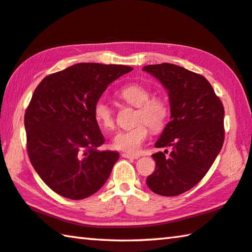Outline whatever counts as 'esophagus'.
Wrapping results in <instances>:
<instances>
[{
  "label": "esophagus",
  "instance_id": "34e87169",
  "mask_svg": "<svg viewBox=\"0 0 252 252\" xmlns=\"http://www.w3.org/2000/svg\"><path fill=\"white\" fill-rule=\"evenodd\" d=\"M123 158H126V159H138L139 156L136 155H130V153H122Z\"/></svg>",
  "mask_w": 252,
  "mask_h": 252
}]
</instances>
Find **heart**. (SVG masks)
Here are the masks:
<instances>
[{"label": "heart", "instance_id": "1", "mask_svg": "<svg viewBox=\"0 0 252 252\" xmlns=\"http://www.w3.org/2000/svg\"><path fill=\"white\" fill-rule=\"evenodd\" d=\"M119 99L136 109L134 126L117 133L113 146L119 150L135 152L141 148L149 136L150 129L160 132L167 126L170 116V106L164 96L151 95V90L140 83H130L117 92ZM93 117L102 130L110 132L116 129V116L111 106L103 100H99L93 108Z\"/></svg>", "mask_w": 252, "mask_h": 252}]
</instances>
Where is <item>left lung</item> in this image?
<instances>
[{"label": "left lung", "instance_id": "8db88e82", "mask_svg": "<svg viewBox=\"0 0 252 252\" xmlns=\"http://www.w3.org/2000/svg\"><path fill=\"white\" fill-rule=\"evenodd\" d=\"M169 91L171 120L156 148L172 150L152 155L156 170L147 178L153 192L176 197L202 180L224 141V108L203 75L170 63L142 67Z\"/></svg>", "mask_w": 252, "mask_h": 252}]
</instances>
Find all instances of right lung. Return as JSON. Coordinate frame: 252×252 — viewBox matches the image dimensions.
<instances>
[{
  "label": "right lung",
  "instance_id": "obj_1",
  "mask_svg": "<svg viewBox=\"0 0 252 252\" xmlns=\"http://www.w3.org/2000/svg\"><path fill=\"white\" fill-rule=\"evenodd\" d=\"M132 70L79 63L45 76L34 90L24 114L28 155L54 192L81 200L108 180L119 153L97 150L105 139L93 108L110 83Z\"/></svg>",
  "mask_w": 252,
  "mask_h": 252
}]
</instances>
